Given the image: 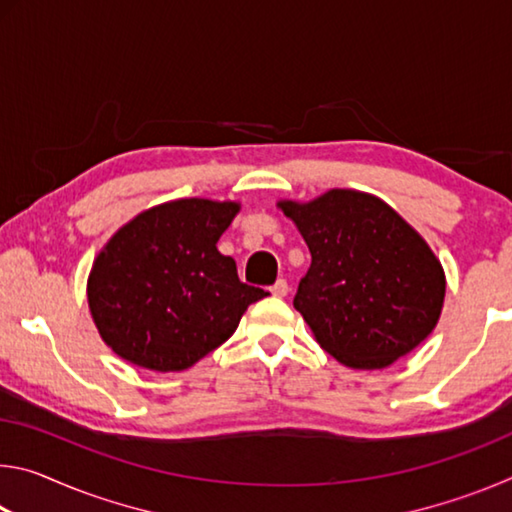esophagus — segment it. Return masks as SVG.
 I'll list each match as a JSON object with an SVG mask.
<instances>
[{"mask_svg":"<svg viewBox=\"0 0 512 512\" xmlns=\"http://www.w3.org/2000/svg\"><path fill=\"white\" fill-rule=\"evenodd\" d=\"M271 293L273 296H277V298H284L289 293V284H287V280H277L273 287H271Z\"/></svg>","mask_w":512,"mask_h":512,"instance_id":"esophagus-1","label":"esophagus"}]
</instances>
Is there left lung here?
Listing matches in <instances>:
<instances>
[{
	"label": "left lung",
	"mask_w": 512,
	"mask_h": 512,
	"mask_svg": "<svg viewBox=\"0 0 512 512\" xmlns=\"http://www.w3.org/2000/svg\"><path fill=\"white\" fill-rule=\"evenodd\" d=\"M280 207L311 253L293 307L320 348L343 366L375 370L433 332L445 300L443 266L393 207L352 189Z\"/></svg>",
	"instance_id": "1"
}]
</instances>
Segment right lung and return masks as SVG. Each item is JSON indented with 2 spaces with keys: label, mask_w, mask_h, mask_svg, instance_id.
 Here are the masks:
<instances>
[{
  "label": "right lung",
  "mask_w": 512,
  "mask_h": 512,
  "mask_svg": "<svg viewBox=\"0 0 512 512\" xmlns=\"http://www.w3.org/2000/svg\"><path fill=\"white\" fill-rule=\"evenodd\" d=\"M237 203L183 198L126 223L94 262L88 302L112 350L135 366H194L235 332L264 289L244 284L216 248Z\"/></svg>",
  "instance_id": "obj_1"
}]
</instances>
